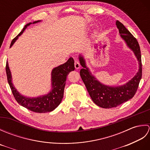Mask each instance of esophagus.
Returning a JSON list of instances; mask_svg holds the SVG:
<instances>
[{
  "mask_svg": "<svg viewBox=\"0 0 150 150\" xmlns=\"http://www.w3.org/2000/svg\"><path fill=\"white\" fill-rule=\"evenodd\" d=\"M74 65H75V68L78 69L80 68L81 65H80V63L78 61V60H75V63H74Z\"/></svg>",
  "mask_w": 150,
  "mask_h": 150,
  "instance_id": "34e87169",
  "label": "esophagus"
}]
</instances>
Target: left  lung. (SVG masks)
I'll list each match as a JSON object with an SVG mask.
<instances>
[{
    "mask_svg": "<svg viewBox=\"0 0 150 150\" xmlns=\"http://www.w3.org/2000/svg\"><path fill=\"white\" fill-rule=\"evenodd\" d=\"M116 26L119 29L121 38L133 51L139 62V71L129 82L120 86H109L102 84L87 68L84 57L81 55L79 57L80 64L83 67L80 71L82 80L92 100L97 106L103 108L117 107L131 99L137 92L142 78L141 54L139 42L120 22L117 21Z\"/></svg>",
    "mask_w": 150,
    "mask_h": 150,
    "instance_id": "obj_1",
    "label": "left lung"
}]
</instances>
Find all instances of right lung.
I'll return each mask as SVG.
<instances>
[{"mask_svg":"<svg viewBox=\"0 0 150 150\" xmlns=\"http://www.w3.org/2000/svg\"><path fill=\"white\" fill-rule=\"evenodd\" d=\"M40 21H35L33 22V24L37 23V22ZM31 24L32 23L30 22V23L27 24L21 31L20 33L13 39L11 42L10 47L17 40L18 37L21 35L22 33L24 32L25 29L28 26H30ZM74 60L72 57H70L66 62L53 69L52 71V91L49 93L42 95V96L30 98L23 96V95L19 93L18 91L16 90L11 82V74L9 68L8 61L6 62V75H7L8 82L15 100H17L19 104L21 105L22 106L27 108L28 110H30L31 111H33V112L40 113L52 111L61 103L63 98L64 90V87L66 85V77L70 71H74Z\"/></svg>","mask_w":150,"mask_h":150,"instance_id":"add662e5","label":"right lung"}]
</instances>
